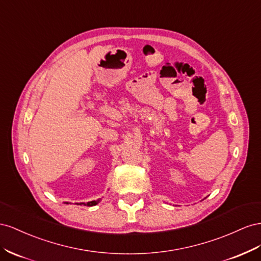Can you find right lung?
<instances>
[{
    "label": "right lung",
    "mask_w": 261,
    "mask_h": 261,
    "mask_svg": "<svg viewBox=\"0 0 261 261\" xmlns=\"http://www.w3.org/2000/svg\"><path fill=\"white\" fill-rule=\"evenodd\" d=\"M100 201V199H98V200H94V201H89V202H87V203H84V202H81V203H77V204H80V205H87V206H93V205H96L97 204L98 202ZM66 204H68V202H65Z\"/></svg>",
    "instance_id": "obj_1"
}]
</instances>
